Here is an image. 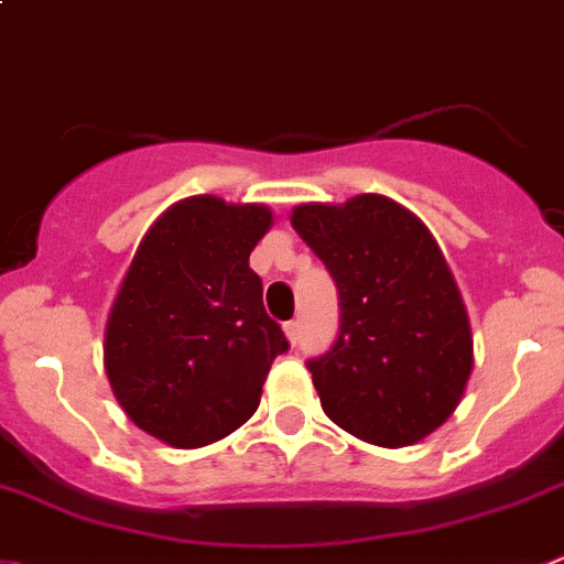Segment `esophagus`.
<instances>
[{
  "label": "esophagus",
  "instance_id": "1",
  "mask_svg": "<svg viewBox=\"0 0 564 564\" xmlns=\"http://www.w3.org/2000/svg\"><path fill=\"white\" fill-rule=\"evenodd\" d=\"M285 335H288V340L296 346L299 344V322H288L285 324Z\"/></svg>",
  "mask_w": 564,
  "mask_h": 564
}]
</instances>
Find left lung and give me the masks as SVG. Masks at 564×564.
<instances>
[{
	"label": "left lung",
	"instance_id": "left-lung-1",
	"mask_svg": "<svg viewBox=\"0 0 564 564\" xmlns=\"http://www.w3.org/2000/svg\"><path fill=\"white\" fill-rule=\"evenodd\" d=\"M291 224L338 285V338L307 360L324 413L377 447L425 438L473 371L467 307L438 242L413 212L371 193L302 204Z\"/></svg>",
	"mask_w": 564,
	"mask_h": 564
}]
</instances>
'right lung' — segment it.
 Listing matches in <instances>:
<instances>
[{"instance_id": "1", "label": "right lung", "mask_w": 564, "mask_h": 564, "mask_svg": "<svg viewBox=\"0 0 564 564\" xmlns=\"http://www.w3.org/2000/svg\"><path fill=\"white\" fill-rule=\"evenodd\" d=\"M271 224L262 204L195 195L139 242L108 313L102 364L122 411L164 444L193 451L237 431L291 346L248 268Z\"/></svg>"}]
</instances>
